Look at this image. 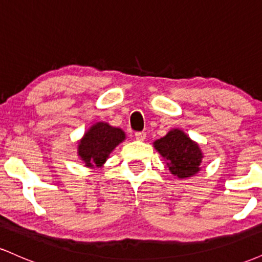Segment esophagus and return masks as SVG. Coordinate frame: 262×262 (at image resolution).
<instances>
[{
    "instance_id": "obj_1",
    "label": "esophagus",
    "mask_w": 262,
    "mask_h": 262,
    "mask_svg": "<svg viewBox=\"0 0 262 262\" xmlns=\"http://www.w3.org/2000/svg\"><path fill=\"white\" fill-rule=\"evenodd\" d=\"M145 138H146L145 132H137V133H135V139L137 140L143 141V140H145Z\"/></svg>"
}]
</instances>
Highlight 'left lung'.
<instances>
[{"mask_svg": "<svg viewBox=\"0 0 262 262\" xmlns=\"http://www.w3.org/2000/svg\"><path fill=\"white\" fill-rule=\"evenodd\" d=\"M162 156L170 172L183 180L197 175L204 158L200 144L192 140L181 129H171L165 137L152 143Z\"/></svg>", "mask_w": 262, "mask_h": 262, "instance_id": "8db88e82", "label": "left lung"}]
</instances>
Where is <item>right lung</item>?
I'll list each match as a JSON object with an SVG mask.
<instances>
[{
	"mask_svg": "<svg viewBox=\"0 0 262 262\" xmlns=\"http://www.w3.org/2000/svg\"><path fill=\"white\" fill-rule=\"evenodd\" d=\"M125 140L121 128L112 127L106 122L92 124L77 141V156L90 169H100L106 164L111 152Z\"/></svg>",
	"mask_w": 262,
	"mask_h": 262,
	"instance_id": "right-lung-1",
	"label": "right lung"
}]
</instances>
